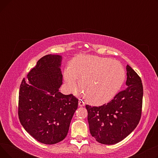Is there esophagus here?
Segmentation results:
<instances>
[{"mask_svg":"<svg viewBox=\"0 0 158 158\" xmlns=\"http://www.w3.org/2000/svg\"><path fill=\"white\" fill-rule=\"evenodd\" d=\"M79 106H81V107L85 106V102H83V101L81 100V99H79Z\"/></svg>","mask_w":158,"mask_h":158,"instance_id":"obj_1","label":"esophagus"}]
</instances>
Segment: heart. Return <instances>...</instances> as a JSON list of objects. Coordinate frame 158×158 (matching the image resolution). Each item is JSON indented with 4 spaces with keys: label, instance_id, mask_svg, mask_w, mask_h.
<instances>
[{
    "label": "heart",
    "instance_id": "obj_1",
    "mask_svg": "<svg viewBox=\"0 0 158 158\" xmlns=\"http://www.w3.org/2000/svg\"><path fill=\"white\" fill-rule=\"evenodd\" d=\"M72 73L85 90V100L92 105H101L111 101L125 79V72L118 61L98 57L73 61ZM66 81L73 88L76 87V81L69 74Z\"/></svg>",
    "mask_w": 158,
    "mask_h": 158
}]
</instances>
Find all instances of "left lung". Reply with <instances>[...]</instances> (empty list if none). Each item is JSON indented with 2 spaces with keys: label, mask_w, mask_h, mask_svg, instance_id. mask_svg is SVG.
<instances>
[{
  "label": "left lung",
  "mask_w": 158,
  "mask_h": 158,
  "mask_svg": "<svg viewBox=\"0 0 158 158\" xmlns=\"http://www.w3.org/2000/svg\"><path fill=\"white\" fill-rule=\"evenodd\" d=\"M127 88L101 106L86 105L90 133L98 142L116 144L136 127L142 109L143 85L136 72L128 64Z\"/></svg>",
  "instance_id": "left-lung-1"
}]
</instances>
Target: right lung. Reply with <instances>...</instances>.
Wrapping results in <instances>:
<instances>
[{
    "label": "right lung",
    "mask_w": 158,
    "mask_h": 158,
    "mask_svg": "<svg viewBox=\"0 0 158 158\" xmlns=\"http://www.w3.org/2000/svg\"><path fill=\"white\" fill-rule=\"evenodd\" d=\"M62 57L46 55L22 81L19 97V118L22 126L38 142L52 145L68 134L78 99L59 92L62 85Z\"/></svg>",
    "instance_id": "1"
}]
</instances>
